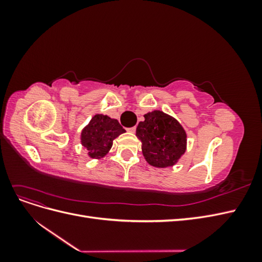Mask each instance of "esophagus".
<instances>
[{
	"label": "esophagus",
	"mask_w": 262,
	"mask_h": 262,
	"mask_svg": "<svg viewBox=\"0 0 262 262\" xmlns=\"http://www.w3.org/2000/svg\"><path fill=\"white\" fill-rule=\"evenodd\" d=\"M136 130H137L136 126H131V128H128V131L131 132V133H134V132H136Z\"/></svg>",
	"instance_id": "esophagus-1"
}]
</instances>
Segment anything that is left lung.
<instances>
[{
  "label": "left lung",
  "mask_w": 262,
  "mask_h": 262,
  "mask_svg": "<svg viewBox=\"0 0 262 262\" xmlns=\"http://www.w3.org/2000/svg\"><path fill=\"white\" fill-rule=\"evenodd\" d=\"M144 118L138 124L137 137L146 162L158 168L175 165L186 152V131L175 118L161 110L147 113Z\"/></svg>",
  "instance_id": "obj_1"
}]
</instances>
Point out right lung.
<instances>
[{
    "mask_svg": "<svg viewBox=\"0 0 262 262\" xmlns=\"http://www.w3.org/2000/svg\"><path fill=\"white\" fill-rule=\"evenodd\" d=\"M125 130L118 122L105 115H95L81 133V143L92 158L104 157L113 146V141Z\"/></svg>",
    "mask_w": 262,
    "mask_h": 262,
    "instance_id": "add662e5",
    "label": "right lung"
}]
</instances>
